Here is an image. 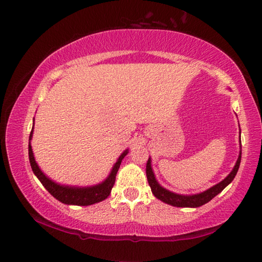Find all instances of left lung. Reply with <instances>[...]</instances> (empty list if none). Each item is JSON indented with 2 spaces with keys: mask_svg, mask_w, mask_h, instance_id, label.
Returning <instances> with one entry per match:
<instances>
[{
  "mask_svg": "<svg viewBox=\"0 0 262 262\" xmlns=\"http://www.w3.org/2000/svg\"><path fill=\"white\" fill-rule=\"evenodd\" d=\"M241 159H242V152L239 154V157L237 159V163L236 165H234L233 170L231 171V173H230L227 178H225L223 181H221L220 184L215 185L214 187L209 188L206 192L200 193V194H195V195H179V194H174L172 192H168L165 188L161 187V186L158 185V183L155 179V176H154V172L151 170V162H150V158L148 159V163H147V178H148V183L150 188H151V192L152 194L156 196L159 200L167 203V205H171V206H174V207H193V208H196V207H200L202 205H205V203L209 202L212 198H215L217 194L221 193L222 190H223L227 186L231 183L233 180L234 177H236L237 172H238V168L239 165H241Z\"/></svg>",
  "mask_w": 262,
  "mask_h": 262,
  "instance_id": "obj_1",
  "label": "left lung"
}]
</instances>
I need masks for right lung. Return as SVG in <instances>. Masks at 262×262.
<instances>
[{
  "label": "right lung",
  "instance_id": "add662e5",
  "mask_svg": "<svg viewBox=\"0 0 262 262\" xmlns=\"http://www.w3.org/2000/svg\"><path fill=\"white\" fill-rule=\"evenodd\" d=\"M32 130L30 133L29 140L31 141L32 139ZM128 150L123 151L121 156L119 157L118 162L114 164V166L111 171L108 178L106 179L104 183L99 185H96L94 187H68V186H61L55 184L54 181L48 179L47 177L42 173L40 168L35 163V159L33 157L32 148H31V144L29 142V158H30V164L31 167H32L33 173L37 176V178L40 180L43 187H45L48 192H50L53 196H54L56 200H59L62 203H66V205H76V206H89L94 205V203L100 202L107 199L108 195L111 194V190L113 188V185L115 183V176H117V172L120 167L121 161L123 157L126 156Z\"/></svg>",
  "mask_w": 262,
  "mask_h": 262
}]
</instances>
